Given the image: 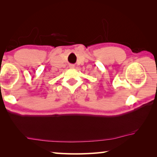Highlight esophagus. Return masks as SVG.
<instances>
[{"label": "esophagus", "instance_id": "obj_1", "mask_svg": "<svg viewBox=\"0 0 157 157\" xmlns=\"http://www.w3.org/2000/svg\"><path fill=\"white\" fill-rule=\"evenodd\" d=\"M71 67H72V68H73V67H74V66H71Z\"/></svg>", "mask_w": 157, "mask_h": 157}]
</instances>
